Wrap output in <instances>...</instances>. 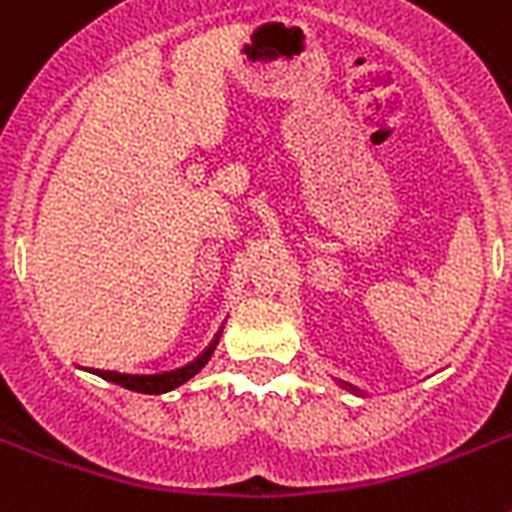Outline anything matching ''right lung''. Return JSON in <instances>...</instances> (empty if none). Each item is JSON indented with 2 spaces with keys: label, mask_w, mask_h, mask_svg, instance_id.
Wrapping results in <instances>:
<instances>
[{
  "label": "right lung",
  "mask_w": 512,
  "mask_h": 512,
  "mask_svg": "<svg viewBox=\"0 0 512 512\" xmlns=\"http://www.w3.org/2000/svg\"><path fill=\"white\" fill-rule=\"evenodd\" d=\"M220 337V335H217ZM217 337L212 342H209V348L201 353V356H196L191 361V364L180 366V369H172V372H162V374H119V372H103V377L111 382H116V385H122V388L127 390H135V393H154V396H159V393H167V390H175L177 385H183V382H188L193 377V374L199 372L201 366L207 364L209 356H212V350H215L217 345Z\"/></svg>",
  "instance_id": "add662e5"
}]
</instances>
